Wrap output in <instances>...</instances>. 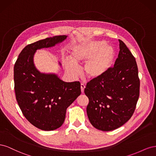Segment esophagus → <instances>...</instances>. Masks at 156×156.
<instances>
[{
	"label": "esophagus",
	"mask_w": 156,
	"mask_h": 156,
	"mask_svg": "<svg viewBox=\"0 0 156 156\" xmlns=\"http://www.w3.org/2000/svg\"><path fill=\"white\" fill-rule=\"evenodd\" d=\"M84 88H85V85H84V84H81V92L82 93H83L84 92Z\"/></svg>",
	"instance_id": "esophagus-1"
}]
</instances>
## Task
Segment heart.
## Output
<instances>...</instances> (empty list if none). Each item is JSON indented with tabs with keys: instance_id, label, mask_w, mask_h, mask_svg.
Wrapping results in <instances>:
<instances>
[{
	"instance_id": "b5f03b06",
	"label": "heart",
	"mask_w": 156,
	"mask_h": 156,
	"mask_svg": "<svg viewBox=\"0 0 156 156\" xmlns=\"http://www.w3.org/2000/svg\"><path fill=\"white\" fill-rule=\"evenodd\" d=\"M69 58H66V68L73 76L79 69L77 64L84 62L83 74L89 80H98L108 73L115 59V51L107 46L104 41H92L74 47L70 53Z\"/></svg>"
}]
</instances>
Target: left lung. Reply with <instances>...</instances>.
<instances>
[{
	"label": "left lung",
	"mask_w": 156,
	"mask_h": 156,
	"mask_svg": "<svg viewBox=\"0 0 156 156\" xmlns=\"http://www.w3.org/2000/svg\"><path fill=\"white\" fill-rule=\"evenodd\" d=\"M120 51L114 67L98 80L87 84L89 103L87 112L91 124L103 131L119 128L128 121L139 97L140 80L135 58L119 40Z\"/></svg>",
	"instance_id": "8db88e82"
}]
</instances>
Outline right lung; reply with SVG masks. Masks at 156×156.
<instances>
[{"instance_id": "add662e5", "label": "right lung", "mask_w": 156, "mask_h": 156, "mask_svg": "<svg viewBox=\"0 0 156 156\" xmlns=\"http://www.w3.org/2000/svg\"><path fill=\"white\" fill-rule=\"evenodd\" d=\"M67 36H55L27 45L14 65V89L23 115L41 130L52 131L64 123L67 108L81 94L79 81L66 83L57 75L40 73L33 62L37 49L55 46Z\"/></svg>"}]
</instances>
